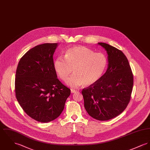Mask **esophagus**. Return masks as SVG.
Here are the masks:
<instances>
[{
    "instance_id": "obj_1",
    "label": "esophagus",
    "mask_w": 150,
    "mask_h": 150,
    "mask_svg": "<svg viewBox=\"0 0 150 150\" xmlns=\"http://www.w3.org/2000/svg\"><path fill=\"white\" fill-rule=\"evenodd\" d=\"M77 91V90H74V89H71V93H76Z\"/></svg>"
}]
</instances>
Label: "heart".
<instances>
[{"instance_id": "heart-1", "label": "heart", "mask_w": 150, "mask_h": 150, "mask_svg": "<svg viewBox=\"0 0 150 150\" xmlns=\"http://www.w3.org/2000/svg\"><path fill=\"white\" fill-rule=\"evenodd\" d=\"M107 65L108 59L103 53H94L82 46L69 48L65 52V57L58 56L53 62L54 70L63 81L68 79L73 69L74 74L67 81V84L73 88L83 84L91 86L97 83Z\"/></svg>"}]
</instances>
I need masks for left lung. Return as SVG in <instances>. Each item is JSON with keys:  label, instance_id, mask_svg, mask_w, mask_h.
<instances>
[{"label": "left lung", "instance_id": "obj_1", "mask_svg": "<svg viewBox=\"0 0 150 150\" xmlns=\"http://www.w3.org/2000/svg\"><path fill=\"white\" fill-rule=\"evenodd\" d=\"M106 50L108 67L95 84L84 88V106L96 120H108L119 115L128 105L133 86V75L125 54L106 43L98 42Z\"/></svg>", "mask_w": 150, "mask_h": 150}]
</instances>
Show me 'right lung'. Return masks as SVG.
<instances>
[{"label":"right lung","mask_w":150,"mask_h":150,"mask_svg":"<svg viewBox=\"0 0 150 150\" xmlns=\"http://www.w3.org/2000/svg\"><path fill=\"white\" fill-rule=\"evenodd\" d=\"M57 46L45 43L30 49L21 58L16 71V99L28 115L42 123L60 116L70 94L54 69L53 55Z\"/></svg>","instance_id":"add662e5"}]
</instances>
